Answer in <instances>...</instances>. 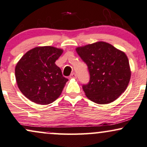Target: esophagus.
Wrapping results in <instances>:
<instances>
[{
	"instance_id": "obj_1",
	"label": "esophagus",
	"mask_w": 147,
	"mask_h": 147,
	"mask_svg": "<svg viewBox=\"0 0 147 147\" xmlns=\"http://www.w3.org/2000/svg\"><path fill=\"white\" fill-rule=\"evenodd\" d=\"M70 78H75V79H76L77 77V75H76V73H75V72H72L71 75H70Z\"/></svg>"
}]
</instances>
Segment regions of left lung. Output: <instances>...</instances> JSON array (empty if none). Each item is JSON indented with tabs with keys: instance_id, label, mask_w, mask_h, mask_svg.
<instances>
[{
	"instance_id": "8db88e82",
	"label": "left lung",
	"mask_w": 147,
	"mask_h": 147,
	"mask_svg": "<svg viewBox=\"0 0 147 147\" xmlns=\"http://www.w3.org/2000/svg\"><path fill=\"white\" fill-rule=\"evenodd\" d=\"M76 51L89 70V82L82 86L86 96L98 104L117 99L131 78L129 63L125 53L104 42L78 47Z\"/></svg>"
}]
</instances>
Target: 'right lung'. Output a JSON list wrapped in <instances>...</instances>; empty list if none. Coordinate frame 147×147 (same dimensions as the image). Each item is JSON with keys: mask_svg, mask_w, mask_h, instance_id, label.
I'll return each mask as SVG.
<instances>
[{"mask_svg": "<svg viewBox=\"0 0 147 147\" xmlns=\"http://www.w3.org/2000/svg\"><path fill=\"white\" fill-rule=\"evenodd\" d=\"M62 49L38 47L26 52L15 68L16 82L23 94L40 105H48L60 96L68 79L55 64Z\"/></svg>", "mask_w": 147, "mask_h": 147, "instance_id": "1", "label": "right lung"}]
</instances>
